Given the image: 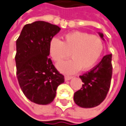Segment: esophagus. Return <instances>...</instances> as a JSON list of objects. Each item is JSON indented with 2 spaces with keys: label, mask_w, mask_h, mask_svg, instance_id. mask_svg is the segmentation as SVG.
Returning <instances> with one entry per match:
<instances>
[{
  "label": "esophagus",
  "mask_w": 126,
  "mask_h": 126,
  "mask_svg": "<svg viewBox=\"0 0 126 126\" xmlns=\"http://www.w3.org/2000/svg\"><path fill=\"white\" fill-rule=\"evenodd\" d=\"M72 78V76H67V75H66V76H65V80L68 81L70 80V79H71Z\"/></svg>",
  "instance_id": "34e87169"
}]
</instances>
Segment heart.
<instances>
[{
  "instance_id": "b5f03b06",
  "label": "heart",
  "mask_w": 126,
  "mask_h": 126,
  "mask_svg": "<svg viewBox=\"0 0 126 126\" xmlns=\"http://www.w3.org/2000/svg\"><path fill=\"white\" fill-rule=\"evenodd\" d=\"M104 49L102 40L96 35L80 31L65 35L62 42L54 37L49 42V54L56 62L70 56L72 60L58 64L57 67L64 73H74L81 68L88 70L93 67L100 58Z\"/></svg>"
}]
</instances>
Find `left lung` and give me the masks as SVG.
Wrapping results in <instances>:
<instances>
[{
	"label": "left lung",
	"mask_w": 126,
	"mask_h": 126,
	"mask_svg": "<svg viewBox=\"0 0 126 126\" xmlns=\"http://www.w3.org/2000/svg\"><path fill=\"white\" fill-rule=\"evenodd\" d=\"M99 34L103 38V34ZM111 76V54H107L90 71L79 76L83 84L80 90L74 94L75 102L84 108L99 105L105 99L110 90Z\"/></svg>",
	"instance_id": "left-lung-1"
}]
</instances>
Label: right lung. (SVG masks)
<instances>
[{"label": "right lung", "mask_w": 126, "mask_h": 126, "mask_svg": "<svg viewBox=\"0 0 126 126\" xmlns=\"http://www.w3.org/2000/svg\"><path fill=\"white\" fill-rule=\"evenodd\" d=\"M60 31L58 26L37 21L26 24L16 40L17 79L25 96L38 105L52 102L65 81L48 56L50 41Z\"/></svg>", "instance_id": "add662e5"}]
</instances>
